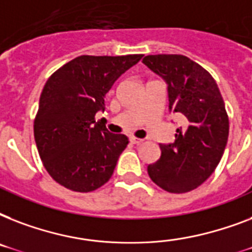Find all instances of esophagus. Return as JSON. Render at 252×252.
Listing matches in <instances>:
<instances>
[{
    "label": "esophagus",
    "mask_w": 252,
    "mask_h": 252,
    "mask_svg": "<svg viewBox=\"0 0 252 252\" xmlns=\"http://www.w3.org/2000/svg\"><path fill=\"white\" fill-rule=\"evenodd\" d=\"M129 140H130V142H132V144H136V145H138V144H141V142L144 141V140H141V138L133 137V136H132V137H130Z\"/></svg>",
    "instance_id": "1"
}]
</instances>
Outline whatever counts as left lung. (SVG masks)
<instances>
[{"mask_svg":"<svg viewBox=\"0 0 252 252\" xmlns=\"http://www.w3.org/2000/svg\"><path fill=\"white\" fill-rule=\"evenodd\" d=\"M142 63L168 85V108L186 126L175 141L159 145L161 157L148 166L150 179L171 193L197 188L221 161L229 137V116L211 73L183 55H149Z\"/></svg>","mask_w":252,"mask_h":252,"instance_id":"obj_1","label":"left lung"}]
</instances>
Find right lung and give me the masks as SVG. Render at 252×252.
I'll list each match as a JSON object with an SVG mask.
<instances>
[{"instance_id":"add662e5","label":"right lung","mask_w":252,"mask_h":252,"mask_svg":"<svg viewBox=\"0 0 252 252\" xmlns=\"http://www.w3.org/2000/svg\"><path fill=\"white\" fill-rule=\"evenodd\" d=\"M142 55L78 56L57 69L45 82L33 120L37 152L48 174L74 192H91L107 183L126 134H112L99 122L104 98L115 81Z\"/></svg>"}]
</instances>
